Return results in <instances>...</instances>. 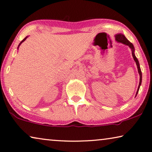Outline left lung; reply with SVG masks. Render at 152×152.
I'll return each instance as SVG.
<instances>
[{
	"label": "left lung",
	"mask_w": 152,
	"mask_h": 152,
	"mask_svg": "<svg viewBox=\"0 0 152 152\" xmlns=\"http://www.w3.org/2000/svg\"><path fill=\"white\" fill-rule=\"evenodd\" d=\"M115 38H116V40L118 42H120V43H122V44H125V45H128L130 48V49L132 50V56H133V58L134 59V61H136V65H137V67H138V73L140 75V83H139V86H138V90H137V92H136V96L137 95V94H138V91H139V88H140V85H141V83H142V71H141V69H140V64H139V61L138 59L136 58V57L135 56V54H134V47L133 44H132L131 42H130L128 40V39H126V38L123 35V34H116V35L115 36Z\"/></svg>",
	"instance_id": "obj_1"
}]
</instances>
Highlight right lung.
<instances>
[{"instance_id": "add662e5", "label": "right lung", "mask_w": 152, "mask_h": 152, "mask_svg": "<svg viewBox=\"0 0 152 152\" xmlns=\"http://www.w3.org/2000/svg\"><path fill=\"white\" fill-rule=\"evenodd\" d=\"M26 38H27V37H26V38H24V39H23V40H22V42H20V44H19V45H18V48H19V46H20V44H22V42H24V41H25V40H26Z\"/></svg>"}]
</instances>
